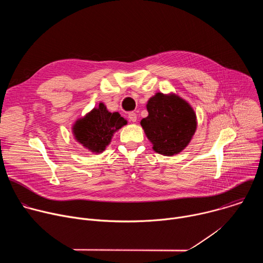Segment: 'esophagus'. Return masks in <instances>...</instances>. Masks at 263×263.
<instances>
[{
	"mask_svg": "<svg viewBox=\"0 0 263 263\" xmlns=\"http://www.w3.org/2000/svg\"><path fill=\"white\" fill-rule=\"evenodd\" d=\"M128 118H129V120L131 121V122H136V120H137V116H136V114L135 112H130V114L128 115Z\"/></svg>",
	"mask_w": 263,
	"mask_h": 263,
	"instance_id": "obj_1",
	"label": "esophagus"
}]
</instances>
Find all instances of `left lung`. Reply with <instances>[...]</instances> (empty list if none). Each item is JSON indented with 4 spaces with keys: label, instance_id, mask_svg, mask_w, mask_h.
<instances>
[{
    "label": "left lung",
    "instance_id": "8db88e82",
    "mask_svg": "<svg viewBox=\"0 0 263 263\" xmlns=\"http://www.w3.org/2000/svg\"><path fill=\"white\" fill-rule=\"evenodd\" d=\"M146 109L148 116L140 125L154 151L166 156L180 153L197 130V117L192 106L176 95L157 92L147 101Z\"/></svg>",
    "mask_w": 263,
    "mask_h": 263
}]
</instances>
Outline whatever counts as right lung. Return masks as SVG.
<instances>
[{
    "instance_id": "obj_1",
    "label": "right lung",
    "mask_w": 263,
    "mask_h": 263,
    "mask_svg": "<svg viewBox=\"0 0 263 263\" xmlns=\"http://www.w3.org/2000/svg\"><path fill=\"white\" fill-rule=\"evenodd\" d=\"M127 121L119 112L111 114L103 103L93 108L84 118L72 126L74 138L90 152L101 153L110 143L114 133L121 129Z\"/></svg>"
}]
</instances>
